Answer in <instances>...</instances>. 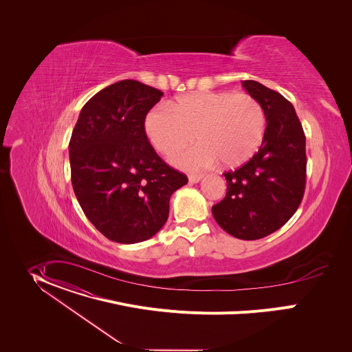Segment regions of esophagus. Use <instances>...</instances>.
<instances>
[{
  "label": "esophagus",
  "mask_w": 352,
  "mask_h": 352,
  "mask_svg": "<svg viewBox=\"0 0 352 352\" xmlns=\"http://www.w3.org/2000/svg\"><path fill=\"white\" fill-rule=\"evenodd\" d=\"M201 177H203L201 175H190L188 180H190L191 183H198V182H201Z\"/></svg>",
  "instance_id": "obj_1"
}]
</instances>
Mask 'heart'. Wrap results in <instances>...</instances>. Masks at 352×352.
Here are the masks:
<instances>
[{
	"instance_id": "b5f03b06",
	"label": "heart",
	"mask_w": 352,
	"mask_h": 352,
	"mask_svg": "<svg viewBox=\"0 0 352 352\" xmlns=\"http://www.w3.org/2000/svg\"><path fill=\"white\" fill-rule=\"evenodd\" d=\"M151 146L165 155L201 144L172 158L176 166L198 169L215 164L237 168L258 151L265 133L261 104L248 94L201 92L151 109L145 118Z\"/></svg>"
}]
</instances>
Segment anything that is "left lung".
Masks as SVG:
<instances>
[{"mask_svg":"<svg viewBox=\"0 0 352 352\" xmlns=\"http://www.w3.org/2000/svg\"><path fill=\"white\" fill-rule=\"evenodd\" d=\"M243 87L264 109V140L247 164L223 173L226 195L211 211L230 236L258 240L282 228L301 204L306 138L290 101L257 81H243Z\"/></svg>","mask_w":352,"mask_h":352,"instance_id":"obj_1","label":"left lung"}]
</instances>
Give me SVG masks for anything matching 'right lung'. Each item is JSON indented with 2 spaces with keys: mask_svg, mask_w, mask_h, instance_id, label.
<instances>
[{
  "mask_svg": "<svg viewBox=\"0 0 352 352\" xmlns=\"http://www.w3.org/2000/svg\"><path fill=\"white\" fill-rule=\"evenodd\" d=\"M162 95L135 80L115 82L88 100L73 129L74 194L111 241L149 240L168 219L172 194L188 183L158 157L145 133V118Z\"/></svg>",
  "mask_w": 352,
  "mask_h": 352,
  "instance_id": "add662e5",
  "label": "right lung"
}]
</instances>
